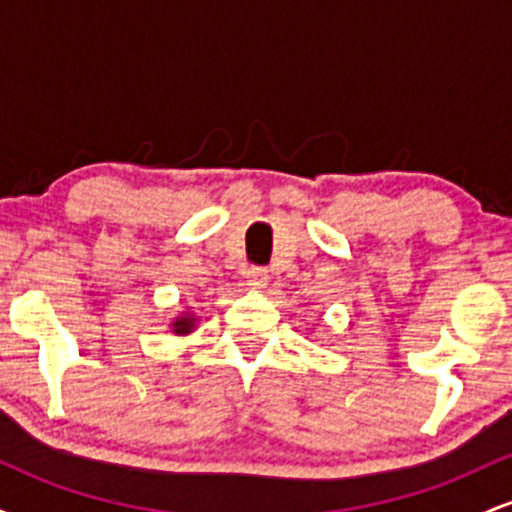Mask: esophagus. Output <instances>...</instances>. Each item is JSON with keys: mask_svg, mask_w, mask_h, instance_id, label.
<instances>
[{"mask_svg": "<svg viewBox=\"0 0 512 512\" xmlns=\"http://www.w3.org/2000/svg\"><path fill=\"white\" fill-rule=\"evenodd\" d=\"M245 276H248V284L255 286V289H262V286L269 281V272L264 267H250L248 272H245Z\"/></svg>", "mask_w": 512, "mask_h": 512, "instance_id": "1", "label": "esophagus"}]
</instances>
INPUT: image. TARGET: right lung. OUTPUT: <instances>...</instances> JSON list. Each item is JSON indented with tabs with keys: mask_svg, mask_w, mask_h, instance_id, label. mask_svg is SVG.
<instances>
[{
	"mask_svg": "<svg viewBox=\"0 0 512 512\" xmlns=\"http://www.w3.org/2000/svg\"><path fill=\"white\" fill-rule=\"evenodd\" d=\"M170 327H173L175 334H190L192 330H195V317H192V315H180L178 320H175Z\"/></svg>",
	"mask_w": 512,
	"mask_h": 512,
	"instance_id": "add662e5",
	"label": "right lung"
}]
</instances>
